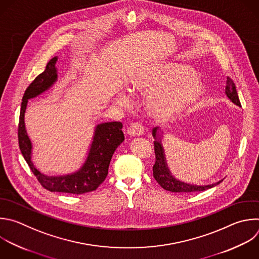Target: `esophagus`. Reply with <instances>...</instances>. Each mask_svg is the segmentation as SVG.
<instances>
[{"label": "esophagus", "mask_w": 259, "mask_h": 259, "mask_svg": "<svg viewBox=\"0 0 259 259\" xmlns=\"http://www.w3.org/2000/svg\"><path fill=\"white\" fill-rule=\"evenodd\" d=\"M143 131H144V129H143L142 125H140L139 123H133V124H131V125L127 128L126 133H127L128 135H130V136L136 137V136L142 135V134H143Z\"/></svg>", "instance_id": "esophagus-1"}]
</instances>
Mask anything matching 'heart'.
Masks as SVG:
<instances>
[{"label": "heart", "mask_w": 259, "mask_h": 259, "mask_svg": "<svg viewBox=\"0 0 259 259\" xmlns=\"http://www.w3.org/2000/svg\"><path fill=\"white\" fill-rule=\"evenodd\" d=\"M177 77H179V73L171 72L169 76L164 78V80L157 82L143 80L137 83L136 90L139 93L147 95L157 94L164 89L166 83ZM201 95L202 86L197 81L186 80L173 86L165 94L154 97L149 104V110L155 119L165 121L173 118L188 107L193 106L201 98ZM117 102L123 106L128 104L127 99L124 96H118Z\"/></svg>", "instance_id": "1"}]
</instances>
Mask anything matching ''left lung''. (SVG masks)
<instances>
[{
	"label": "left lung",
	"instance_id": "8db88e82",
	"mask_svg": "<svg viewBox=\"0 0 259 259\" xmlns=\"http://www.w3.org/2000/svg\"><path fill=\"white\" fill-rule=\"evenodd\" d=\"M225 93L227 97L232 101V103L241 107V103L236 91V85L230 77H227V85H226ZM152 136L154 138L153 145H154V153H155V162L152 167L153 178L164 190L170 191V192H185V193L197 192V191H203V190L212 188L218 184H220L221 182H223V180H221L210 185H195V184H189L181 180H178L177 178H175L173 175H171L170 170L167 167L163 147L161 145L160 136L158 134L157 128H153Z\"/></svg>",
	"mask_w": 259,
	"mask_h": 259
}]
</instances>
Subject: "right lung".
Here are the masks:
<instances>
[{
	"mask_svg": "<svg viewBox=\"0 0 259 259\" xmlns=\"http://www.w3.org/2000/svg\"><path fill=\"white\" fill-rule=\"evenodd\" d=\"M58 57L49 61L46 69L40 73L26 89L22 98L19 125L18 141L19 148L33 175L40 185L51 192L69 194H84L95 191L107 178L111 158L116 148L124 141L121 122L103 123L96 127L93 142L82 162L75 168L59 174H44L32 162V144L26 133L24 114L27 102L47 90L57 81L56 63Z\"/></svg>",
	"mask_w": 259,
	"mask_h": 259,
	"instance_id": "1",
	"label": "right lung"
}]
</instances>
